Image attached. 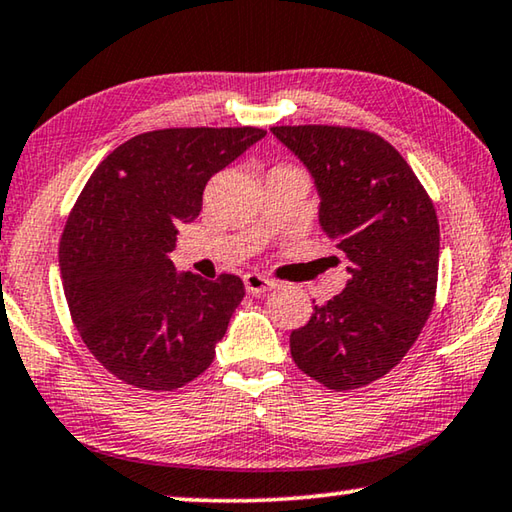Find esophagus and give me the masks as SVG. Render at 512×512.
<instances>
[{
	"mask_svg": "<svg viewBox=\"0 0 512 512\" xmlns=\"http://www.w3.org/2000/svg\"><path fill=\"white\" fill-rule=\"evenodd\" d=\"M244 284H246V291L250 293V296H262V293L275 289V282L266 280V277L259 273L244 275Z\"/></svg>",
	"mask_w": 512,
	"mask_h": 512,
	"instance_id": "obj_1",
	"label": "esophagus"
}]
</instances>
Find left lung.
I'll use <instances>...</instances> for the list:
<instances>
[{
	"mask_svg": "<svg viewBox=\"0 0 512 512\" xmlns=\"http://www.w3.org/2000/svg\"><path fill=\"white\" fill-rule=\"evenodd\" d=\"M314 178L318 223L348 259L345 289L291 332V357L332 391L384 377L433 309L440 230L431 198L384 137L343 126H273Z\"/></svg>",
	"mask_w": 512,
	"mask_h": 512,
	"instance_id": "1",
	"label": "left lung"
}]
</instances>
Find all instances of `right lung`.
I'll use <instances>...</instances> for the list:
<instances>
[{"mask_svg":"<svg viewBox=\"0 0 512 512\" xmlns=\"http://www.w3.org/2000/svg\"><path fill=\"white\" fill-rule=\"evenodd\" d=\"M262 128H167L117 146L83 187L58 248L69 314L103 368L144 391H173L210 368L244 300L237 275L203 280L169 259L180 223L214 173Z\"/></svg>","mask_w":512,"mask_h":512,"instance_id":"obj_1","label":"right lung"}]
</instances>
